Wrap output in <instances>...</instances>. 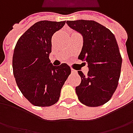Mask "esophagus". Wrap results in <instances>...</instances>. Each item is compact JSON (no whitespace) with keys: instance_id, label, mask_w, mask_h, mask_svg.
Wrapping results in <instances>:
<instances>
[{"instance_id":"esophagus-1","label":"esophagus","mask_w":133,"mask_h":133,"mask_svg":"<svg viewBox=\"0 0 133 133\" xmlns=\"http://www.w3.org/2000/svg\"><path fill=\"white\" fill-rule=\"evenodd\" d=\"M71 72H72V74H76V73H77V72H76V71H75V70L73 69H71Z\"/></svg>"}]
</instances>
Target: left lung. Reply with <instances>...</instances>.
<instances>
[{
	"mask_svg": "<svg viewBox=\"0 0 133 133\" xmlns=\"http://www.w3.org/2000/svg\"><path fill=\"white\" fill-rule=\"evenodd\" d=\"M67 25L83 37L78 58L87 62L89 72L81 78L75 92L81 103L87 107L106 104L115 92L120 78L122 59L115 35L94 21H68Z\"/></svg>",
	"mask_w": 133,
	"mask_h": 133,
	"instance_id": "left-lung-1",
	"label": "left lung"
}]
</instances>
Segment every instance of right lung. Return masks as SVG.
Wrapping results in <instances>:
<instances>
[{"instance_id":"right-lung-1","label":"right lung","mask_w":133,"mask_h":133,"mask_svg":"<svg viewBox=\"0 0 133 133\" xmlns=\"http://www.w3.org/2000/svg\"><path fill=\"white\" fill-rule=\"evenodd\" d=\"M66 21H41L18 39L12 58L13 74L18 88L32 104L49 107L58 102L71 73L66 64L53 66L49 58L52 36Z\"/></svg>"}]
</instances>
